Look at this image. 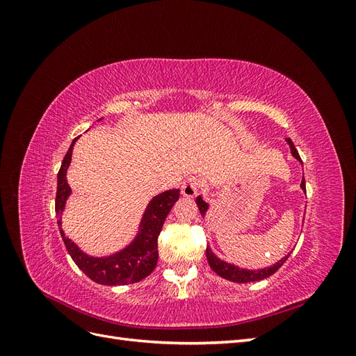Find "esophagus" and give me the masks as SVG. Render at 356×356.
I'll list each match as a JSON object with an SVG mask.
<instances>
[{
  "mask_svg": "<svg viewBox=\"0 0 356 356\" xmlns=\"http://www.w3.org/2000/svg\"><path fill=\"white\" fill-rule=\"evenodd\" d=\"M200 188V181L196 177H188L181 186V193L184 197H195Z\"/></svg>",
  "mask_w": 356,
  "mask_h": 356,
  "instance_id": "1",
  "label": "esophagus"
}]
</instances>
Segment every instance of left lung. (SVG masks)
I'll list each match as a JSON object with an SVG mask.
<instances>
[{"label":"left lung","instance_id":"left-lung-1","mask_svg":"<svg viewBox=\"0 0 356 356\" xmlns=\"http://www.w3.org/2000/svg\"><path fill=\"white\" fill-rule=\"evenodd\" d=\"M286 144L289 145V149H291V154H293L294 159H297L300 163H301V159H300V154L296 149L293 141H291L289 138H286ZM301 190H303L306 193V182H305V177L303 179H301V184H300ZM196 203L199 207V211L202 213V217H204L207 215L208 209H209V203L204 202L202 199V196H197L196 197ZM291 252H288L284 258H281L277 263H275L273 266H268V267H263V268H257V270H250V268H242L239 266H234V264H230L227 261L221 260L220 257L215 255L212 252L211 248L208 246L207 248V258H208V263L211 266L212 270L217 273L218 276L227 279V281H232V282H238V284H246V282H255V281H261V279H266L268 276H272L273 273H276L279 270V267H282V264L288 260Z\"/></svg>","mask_w":356,"mask_h":356}]
</instances>
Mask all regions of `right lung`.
I'll return each mask as SVG.
<instances>
[{"mask_svg": "<svg viewBox=\"0 0 356 356\" xmlns=\"http://www.w3.org/2000/svg\"><path fill=\"white\" fill-rule=\"evenodd\" d=\"M102 118H99V122ZM74 138L68 153L63 157V161L58 174V191H56V218L59 232L67 246V251L71 255L74 263L79 266L80 270L89 276L93 282L101 285H127L143 281L154 270L159 258L157 239L163 227V222L170 212L172 207L179 197V188L166 190L154 196L148 202L143 213L141 222L132 242L110 255L93 257L80 250V246L72 242L62 230V212L65 211V204L71 196V187L67 181V172L71 165L72 148L77 143Z\"/></svg>", "mask_w": 356, "mask_h": 356, "instance_id": "right-lung-1", "label": "right lung"}]
</instances>
